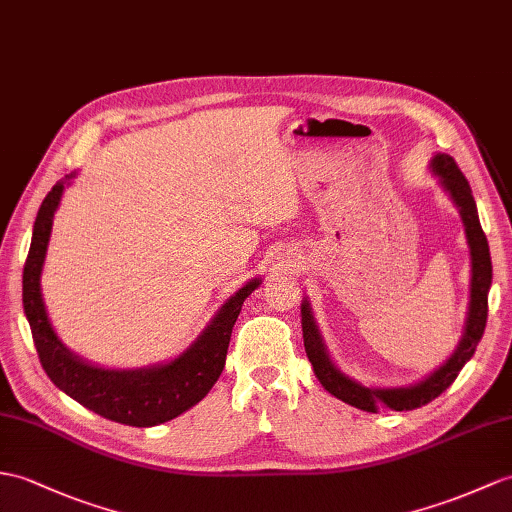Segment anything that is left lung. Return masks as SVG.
I'll return each instance as SVG.
<instances>
[{"instance_id":"obj_1","label":"left lung","mask_w":512,"mask_h":512,"mask_svg":"<svg viewBox=\"0 0 512 512\" xmlns=\"http://www.w3.org/2000/svg\"><path fill=\"white\" fill-rule=\"evenodd\" d=\"M430 168L460 211V218H462V224H465V233H467V244L471 251L469 314L465 323V334H462L456 351L451 353V358L443 366H438L432 375H427L414 386H406V388L362 386L360 382H355V379L344 375L340 368L331 362L329 353L325 349L323 336H320L316 320L312 316L310 303L305 299L301 305L305 353L314 366L318 382L323 384V388L331 392L336 399L349 403V406L358 410L377 412L382 408H390V410L401 412V410L421 408L425 403H430L432 399L441 395L443 390H447L451 384H454V379L462 371V366L471 360V355L475 353V347H478V342L484 334L486 316H489V290H491V279H493L489 242H486V235L480 227L478 209H475V200L471 194L469 181L465 178V174L460 172L456 161L451 159L449 154H436L430 163Z\"/></svg>"}]
</instances>
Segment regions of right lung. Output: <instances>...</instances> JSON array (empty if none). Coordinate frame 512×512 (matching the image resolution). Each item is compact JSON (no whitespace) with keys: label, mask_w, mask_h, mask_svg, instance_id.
I'll list each match as a JSON object with an SVG mask.
<instances>
[{"label":"right lung","mask_w":512,"mask_h":512,"mask_svg":"<svg viewBox=\"0 0 512 512\" xmlns=\"http://www.w3.org/2000/svg\"><path fill=\"white\" fill-rule=\"evenodd\" d=\"M71 176L58 181L45 196L34 220L32 244L23 266V312L30 323L43 371L65 395L109 421L133 427H152L172 421L205 399L211 386L218 382L242 303L259 288L261 279L257 277L242 285L211 318L192 347L172 362L130 368V371L85 362L54 334L41 294V270L52 235L54 211L61 205L63 189Z\"/></svg>","instance_id":"add662e5"}]
</instances>
